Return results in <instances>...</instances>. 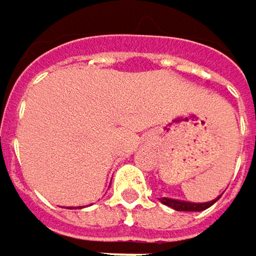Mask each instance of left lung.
<instances>
[{
	"instance_id": "1",
	"label": "left lung",
	"mask_w": 256,
	"mask_h": 256,
	"mask_svg": "<svg viewBox=\"0 0 256 256\" xmlns=\"http://www.w3.org/2000/svg\"><path fill=\"white\" fill-rule=\"evenodd\" d=\"M221 196H218L216 198H214L212 202H206V203H192V202H185V200H178V198H169V197H162L160 202L175 210L179 212H202L208 208H210L215 202L220 200Z\"/></svg>"
}]
</instances>
